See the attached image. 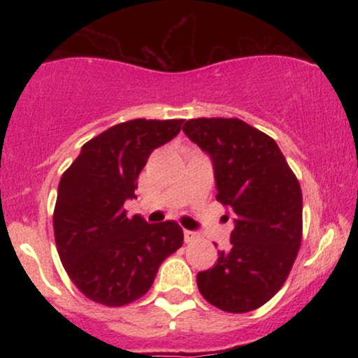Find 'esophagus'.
<instances>
[{
    "label": "esophagus",
    "mask_w": 358,
    "mask_h": 358,
    "mask_svg": "<svg viewBox=\"0 0 358 358\" xmlns=\"http://www.w3.org/2000/svg\"><path fill=\"white\" fill-rule=\"evenodd\" d=\"M183 236H185V242H192V241L199 239V232H195V231H188V229H185V231H183Z\"/></svg>",
    "instance_id": "1"
}]
</instances>
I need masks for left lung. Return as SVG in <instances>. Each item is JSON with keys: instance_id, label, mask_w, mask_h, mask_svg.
<instances>
[{"instance_id": "1", "label": "left lung", "mask_w": 358, "mask_h": 358, "mask_svg": "<svg viewBox=\"0 0 358 358\" xmlns=\"http://www.w3.org/2000/svg\"><path fill=\"white\" fill-rule=\"evenodd\" d=\"M183 133L210 156L217 200L234 213L231 248L196 274V285L213 306L248 313L268 303L293 268L301 188L276 141L241 119H190Z\"/></svg>"}]
</instances>
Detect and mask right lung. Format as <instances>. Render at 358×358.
Segmentation results:
<instances>
[{
    "label": "right lung",
    "mask_w": 358,
    "mask_h": 358,
    "mask_svg": "<svg viewBox=\"0 0 358 358\" xmlns=\"http://www.w3.org/2000/svg\"><path fill=\"white\" fill-rule=\"evenodd\" d=\"M183 119H134L82 146L62 175L53 212L59 256L72 282L92 301L122 306L148 293L162 262L183 244L173 220L127 217L138 176L156 148L180 133Z\"/></svg>",
    "instance_id": "right-lung-1"
}]
</instances>
